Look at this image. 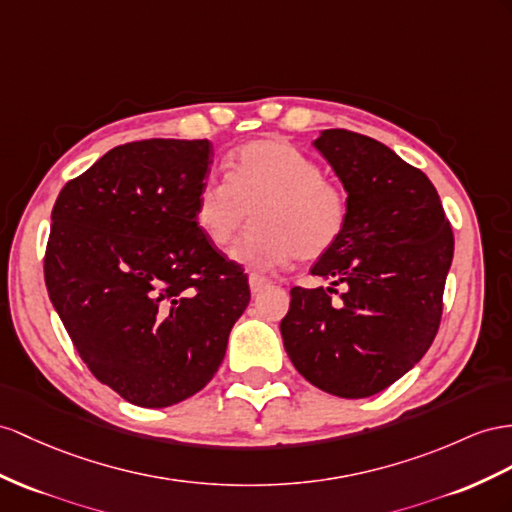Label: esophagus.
<instances>
[{"label":"esophagus","mask_w":512,"mask_h":512,"mask_svg":"<svg viewBox=\"0 0 512 512\" xmlns=\"http://www.w3.org/2000/svg\"><path fill=\"white\" fill-rule=\"evenodd\" d=\"M270 285H272V281L266 279V277H259V274H251V277H248V287H251L253 296L259 294V292H264L266 287H270Z\"/></svg>","instance_id":"esophagus-1"}]
</instances>
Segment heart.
Returning a JSON list of instances; mask_svg holds the SVG:
<instances>
[{"label": "heart", "instance_id": "b5f03b06", "mask_svg": "<svg viewBox=\"0 0 512 512\" xmlns=\"http://www.w3.org/2000/svg\"><path fill=\"white\" fill-rule=\"evenodd\" d=\"M253 209L255 225L233 246L231 259L272 270L294 257L318 259L344 235L348 201L322 168L294 144L261 138L233 153L227 181H205L194 199V227L205 242L227 248Z\"/></svg>", "mask_w": 512, "mask_h": 512}]
</instances>
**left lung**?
Returning a JSON list of instances; mask_svg holds the SVG:
<instances>
[{"label":"left lung","mask_w":512,"mask_h":512,"mask_svg":"<svg viewBox=\"0 0 512 512\" xmlns=\"http://www.w3.org/2000/svg\"><path fill=\"white\" fill-rule=\"evenodd\" d=\"M313 147L342 181L348 222L311 268L329 287H294L281 337L311 385L368 398L409 372L435 339L454 235L430 179L383 142L324 129ZM335 284L347 285L339 306L330 300Z\"/></svg>","instance_id":"left-lung-1"}]
</instances>
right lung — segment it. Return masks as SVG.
<instances>
[{
    "label": "right lung",
    "mask_w": 512,
    "mask_h": 512,
    "mask_svg": "<svg viewBox=\"0 0 512 512\" xmlns=\"http://www.w3.org/2000/svg\"><path fill=\"white\" fill-rule=\"evenodd\" d=\"M212 155L209 140L121 144L69 181L51 212V305L97 381L147 409L212 381L251 300L242 268L194 227Z\"/></svg>",
    "instance_id": "add662e5"
}]
</instances>
